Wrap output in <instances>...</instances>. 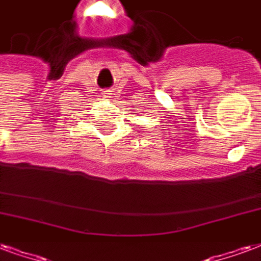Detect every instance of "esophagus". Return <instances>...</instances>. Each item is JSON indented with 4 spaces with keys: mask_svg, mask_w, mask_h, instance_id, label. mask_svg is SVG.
<instances>
[{
    "mask_svg": "<svg viewBox=\"0 0 261 261\" xmlns=\"http://www.w3.org/2000/svg\"><path fill=\"white\" fill-rule=\"evenodd\" d=\"M105 96H107V97H110L109 95H111V91H105V93H103Z\"/></svg>",
    "mask_w": 261,
    "mask_h": 261,
    "instance_id": "obj_1",
    "label": "esophagus"
}]
</instances>
